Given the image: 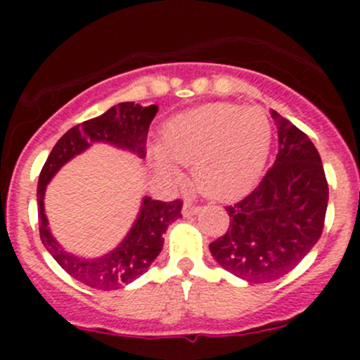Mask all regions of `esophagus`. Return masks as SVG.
Returning a JSON list of instances; mask_svg holds the SVG:
<instances>
[{
    "instance_id": "esophagus-1",
    "label": "esophagus",
    "mask_w": 360,
    "mask_h": 360,
    "mask_svg": "<svg viewBox=\"0 0 360 360\" xmlns=\"http://www.w3.org/2000/svg\"><path fill=\"white\" fill-rule=\"evenodd\" d=\"M198 210H200V205H197V203H191V202H184V205H183L184 216H193V214H197Z\"/></svg>"
}]
</instances>
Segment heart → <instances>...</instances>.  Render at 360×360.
<instances>
[{
	"mask_svg": "<svg viewBox=\"0 0 360 360\" xmlns=\"http://www.w3.org/2000/svg\"><path fill=\"white\" fill-rule=\"evenodd\" d=\"M274 127L263 108L212 103L176 116L163 134L155 165L177 179L174 163L193 165V184L212 200H235L259 181L270 155Z\"/></svg>",
	"mask_w": 360,
	"mask_h": 360,
	"instance_id": "obj_1",
	"label": "heart"
}]
</instances>
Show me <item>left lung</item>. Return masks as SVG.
Listing matches in <instances>:
<instances>
[{"instance_id":"1","label":"left lung","mask_w":360,"mask_h":360,"mask_svg":"<svg viewBox=\"0 0 360 360\" xmlns=\"http://www.w3.org/2000/svg\"><path fill=\"white\" fill-rule=\"evenodd\" d=\"M278 153L261 183L228 205L230 226L210 242L217 263L254 284L277 281L300 264L321 238L328 209V179L310 137L271 111Z\"/></svg>"}]
</instances>
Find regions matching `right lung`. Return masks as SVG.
Here are the masks:
<instances>
[{
    "mask_svg": "<svg viewBox=\"0 0 360 360\" xmlns=\"http://www.w3.org/2000/svg\"><path fill=\"white\" fill-rule=\"evenodd\" d=\"M158 108H143L134 103H120L112 106L104 115L86 120L82 125L69 129L50 151L38 181V221L39 238L53 259L71 275L89 288L99 291H112L122 285L130 284L146 274L150 264L158 256L163 245V233L169 224L181 217L183 200L177 198L172 202L151 200L144 198L143 209L136 224L127 235L125 240L111 254L97 259H83L72 256L56 242L49 230L43 197L45 188L53 174L75 155L82 153L96 141L115 144L118 148L136 151L139 157L146 155V136L151 120L157 115Z\"/></svg>",
    "mask_w": 360,
    "mask_h": 360,
    "instance_id": "add662e5",
    "label": "right lung"
}]
</instances>
